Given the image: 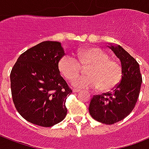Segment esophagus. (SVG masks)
Segmentation results:
<instances>
[{
	"label": "esophagus",
	"instance_id": "34e87169",
	"mask_svg": "<svg viewBox=\"0 0 149 149\" xmlns=\"http://www.w3.org/2000/svg\"><path fill=\"white\" fill-rule=\"evenodd\" d=\"M79 90H77V89H73V90H72V92H73V93H79Z\"/></svg>",
	"mask_w": 149,
	"mask_h": 149
}]
</instances>
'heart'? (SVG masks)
<instances>
[{
    "instance_id": "1",
    "label": "heart",
    "mask_w": 149,
    "mask_h": 149,
    "mask_svg": "<svg viewBox=\"0 0 149 149\" xmlns=\"http://www.w3.org/2000/svg\"><path fill=\"white\" fill-rule=\"evenodd\" d=\"M77 60L71 55H64L58 62V70L68 80L76 76L81 67H90L88 76H78L72 79V86L79 89H97L109 91L115 88L122 77V68L117 61L110 58L99 48H84L77 52ZM82 66L81 67V65Z\"/></svg>"
}]
</instances>
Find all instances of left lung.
Here are the masks:
<instances>
[{"instance_id":"left-lung-1","label":"left lung","mask_w":149,"mask_h":149,"mask_svg":"<svg viewBox=\"0 0 149 149\" xmlns=\"http://www.w3.org/2000/svg\"><path fill=\"white\" fill-rule=\"evenodd\" d=\"M120 60L122 77L112 92L94 95L89 112L94 120L105 125H113L129 114L136 104L142 77L138 62L120 45L110 46Z\"/></svg>"}]
</instances>
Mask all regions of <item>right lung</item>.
Instances as JSON below:
<instances>
[{
	"instance_id": "add662e5",
	"label": "right lung",
	"mask_w": 149,
	"mask_h": 149,
	"mask_svg": "<svg viewBox=\"0 0 149 149\" xmlns=\"http://www.w3.org/2000/svg\"><path fill=\"white\" fill-rule=\"evenodd\" d=\"M64 55L60 42L45 41L23 52L13 66V102L22 118L31 124L52 127L66 116L65 100L72 91L58 70Z\"/></svg>"
}]
</instances>
